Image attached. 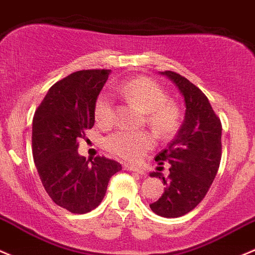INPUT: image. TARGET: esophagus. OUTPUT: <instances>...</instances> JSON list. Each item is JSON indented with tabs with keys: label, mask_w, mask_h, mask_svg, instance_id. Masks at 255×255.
Returning a JSON list of instances; mask_svg holds the SVG:
<instances>
[{
	"label": "esophagus",
	"mask_w": 255,
	"mask_h": 255,
	"mask_svg": "<svg viewBox=\"0 0 255 255\" xmlns=\"http://www.w3.org/2000/svg\"><path fill=\"white\" fill-rule=\"evenodd\" d=\"M125 170L127 171H132V172L139 173V175H144V171L140 170V168L134 167V166H129V165H125Z\"/></svg>",
	"instance_id": "34e87169"
}]
</instances>
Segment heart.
<instances>
[{"instance_id": "1", "label": "heart", "mask_w": 255, "mask_h": 255, "mask_svg": "<svg viewBox=\"0 0 255 255\" xmlns=\"http://www.w3.org/2000/svg\"><path fill=\"white\" fill-rule=\"evenodd\" d=\"M120 92L132 104L138 106L148 117L149 125L160 135H170L179 125V111L173 104L167 103V94L154 80L134 78L120 87ZM94 117L101 127H109L115 117L114 101L107 94H101L94 106ZM148 133H133L119 130L105 140V148L115 156L125 161L135 162L152 146Z\"/></svg>"}]
</instances>
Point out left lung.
Segmentation results:
<instances>
[{
    "instance_id": "obj_1",
    "label": "left lung",
    "mask_w": 255,
    "mask_h": 255,
    "mask_svg": "<svg viewBox=\"0 0 255 255\" xmlns=\"http://www.w3.org/2000/svg\"><path fill=\"white\" fill-rule=\"evenodd\" d=\"M183 96L184 120L175 138L160 151L155 161L170 163V175L159 177L166 186L150 209L162 218H179L193 210L210 188L221 161V122L208 98L188 79L171 71L160 72Z\"/></svg>"
}]
</instances>
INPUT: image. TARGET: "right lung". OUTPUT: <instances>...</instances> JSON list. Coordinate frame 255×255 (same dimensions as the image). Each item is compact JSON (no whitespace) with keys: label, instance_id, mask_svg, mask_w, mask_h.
Masks as SVG:
<instances>
[{"label":"right lung","instance_id":"obj_1","mask_svg":"<svg viewBox=\"0 0 255 255\" xmlns=\"http://www.w3.org/2000/svg\"><path fill=\"white\" fill-rule=\"evenodd\" d=\"M111 69L69 74L50 88L33 120V156L45 191L73 214L103 202L110 178L122 170L117 161L78 154V140L95 123L94 106Z\"/></svg>","mask_w":255,"mask_h":255}]
</instances>
